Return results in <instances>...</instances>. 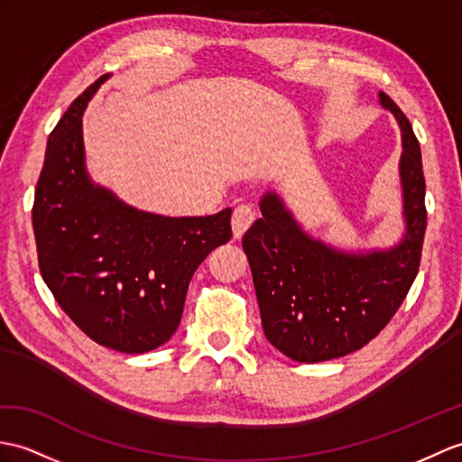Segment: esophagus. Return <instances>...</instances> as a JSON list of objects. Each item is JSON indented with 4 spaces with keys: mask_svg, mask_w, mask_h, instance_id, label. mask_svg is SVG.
Wrapping results in <instances>:
<instances>
[{
    "mask_svg": "<svg viewBox=\"0 0 462 462\" xmlns=\"http://www.w3.org/2000/svg\"><path fill=\"white\" fill-rule=\"evenodd\" d=\"M254 220H255V212L250 205H240L238 208H234V214H232L234 238L240 240L244 232L252 226Z\"/></svg>",
    "mask_w": 462,
    "mask_h": 462,
    "instance_id": "34e87169",
    "label": "esophagus"
}]
</instances>
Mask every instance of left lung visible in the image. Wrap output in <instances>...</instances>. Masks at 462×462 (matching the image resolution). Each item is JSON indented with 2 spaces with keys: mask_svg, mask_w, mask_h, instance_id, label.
Masks as SVG:
<instances>
[{
  "mask_svg": "<svg viewBox=\"0 0 462 462\" xmlns=\"http://www.w3.org/2000/svg\"><path fill=\"white\" fill-rule=\"evenodd\" d=\"M382 108L402 127L405 232L390 250L342 252L309 236L275 192L244 234L265 338L295 362H325L366 346L390 323L420 272L427 226L420 142L388 94Z\"/></svg>",
  "mask_w": 462,
  "mask_h": 462,
  "instance_id": "obj_1",
  "label": "left lung"
}]
</instances>
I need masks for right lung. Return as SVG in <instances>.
Segmentation results:
<instances>
[{"label":"right lung","mask_w":462,"mask_h":462,"mask_svg":"<svg viewBox=\"0 0 462 462\" xmlns=\"http://www.w3.org/2000/svg\"><path fill=\"white\" fill-rule=\"evenodd\" d=\"M108 79L90 84L49 135L33 232L42 280L72 323L106 348L143 354L175 335L192 273L232 238V208L171 218L94 185L82 114Z\"/></svg>","instance_id":"right-lung-1"}]
</instances>
